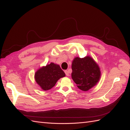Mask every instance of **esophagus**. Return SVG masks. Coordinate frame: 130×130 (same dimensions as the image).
Returning <instances> with one entry per match:
<instances>
[{"label":"esophagus","mask_w":130,"mask_h":130,"mask_svg":"<svg viewBox=\"0 0 130 130\" xmlns=\"http://www.w3.org/2000/svg\"><path fill=\"white\" fill-rule=\"evenodd\" d=\"M65 73L66 76H69V75H70V74H69V71H68V70H65Z\"/></svg>","instance_id":"obj_1"}]
</instances>
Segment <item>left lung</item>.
<instances>
[{
  "label": "left lung",
  "mask_w": 130,
  "mask_h": 130,
  "mask_svg": "<svg viewBox=\"0 0 130 130\" xmlns=\"http://www.w3.org/2000/svg\"><path fill=\"white\" fill-rule=\"evenodd\" d=\"M71 68L72 79L78 88L83 91H88L96 85L100 79L99 66L89 56L84 58H74Z\"/></svg>",
  "instance_id": "1"
}]
</instances>
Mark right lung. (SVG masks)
<instances>
[{
  "label": "right lung",
  "instance_id": "add662e5",
  "mask_svg": "<svg viewBox=\"0 0 130 130\" xmlns=\"http://www.w3.org/2000/svg\"><path fill=\"white\" fill-rule=\"evenodd\" d=\"M65 76V72L59 65L51 62L38 69L35 74V80L42 89L46 91L55 86L58 80Z\"/></svg>",
  "mask_w": 130,
  "mask_h": 130
}]
</instances>
